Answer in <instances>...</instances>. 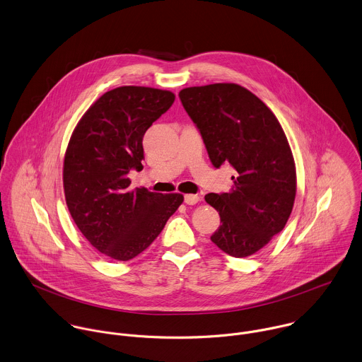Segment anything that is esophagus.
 Returning <instances> with one entry per match:
<instances>
[{"instance_id": "esophagus-1", "label": "esophagus", "mask_w": 362, "mask_h": 362, "mask_svg": "<svg viewBox=\"0 0 362 362\" xmlns=\"http://www.w3.org/2000/svg\"><path fill=\"white\" fill-rule=\"evenodd\" d=\"M200 200H202V199H200L199 194H186V196H185V203L189 204V206L197 204Z\"/></svg>"}]
</instances>
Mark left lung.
Listing matches in <instances>:
<instances>
[{"mask_svg":"<svg viewBox=\"0 0 362 362\" xmlns=\"http://www.w3.org/2000/svg\"><path fill=\"white\" fill-rule=\"evenodd\" d=\"M179 97L213 166L235 170L228 193L204 197L221 220L211 241L231 257H250L285 228L293 209L296 168L288 138L275 114L238 84L187 87Z\"/></svg>","mask_w":362,"mask_h":362,"instance_id":"1","label":"left lung"}]
</instances>
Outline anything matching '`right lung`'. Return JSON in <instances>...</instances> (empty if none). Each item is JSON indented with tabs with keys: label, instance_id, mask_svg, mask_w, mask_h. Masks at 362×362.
<instances>
[{
	"label": "right lung",
	"instance_id": "1",
	"mask_svg": "<svg viewBox=\"0 0 362 362\" xmlns=\"http://www.w3.org/2000/svg\"><path fill=\"white\" fill-rule=\"evenodd\" d=\"M175 94L141 86L104 93L81 117L63 163L67 209L87 241L105 257L128 261L145 251L183 203L179 193L129 190V170H142L146 129Z\"/></svg>",
	"mask_w": 362,
	"mask_h": 362
}]
</instances>
